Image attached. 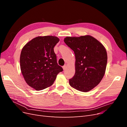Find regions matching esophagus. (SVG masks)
Listing matches in <instances>:
<instances>
[{"instance_id": "obj_1", "label": "esophagus", "mask_w": 127, "mask_h": 127, "mask_svg": "<svg viewBox=\"0 0 127 127\" xmlns=\"http://www.w3.org/2000/svg\"><path fill=\"white\" fill-rule=\"evenodd\" d=\"M63 69H64V70L66 69V68H67V64H64V66L63 67Z\"/></svg>"}]
</instances>
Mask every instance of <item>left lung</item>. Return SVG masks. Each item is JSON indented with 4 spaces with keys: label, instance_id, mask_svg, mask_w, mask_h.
<instances>
[{
    "label": "left lung",
    "instance_id": "8db88e82",
    "mask_svg": "<svg viewBox=\"0 0 127 127\" xmlns=\"http://www.w3.org/2000/svg\"><path fill=\"white\" fill-rule=\"evenodd\" d=\"M64 42L74 51L75 74L69 80L75 89L87 92L101 82L105 74L107 52L103 45L89 35L67 36Z\"/></svg>",
    "mask_w": 127,
    "mask_h": 127
}]
</instances>
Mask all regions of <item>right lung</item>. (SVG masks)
I'll use <instances>...</instances> for the list:
<instances>
[{
	"mask_svg": "<svg viewBox=\"0 0 127 127\" xmlns=\"http://www.w3.org/2000/svg\"><path fill=\"white\" fill-rule=\"evenodd\" d=\"M54 36H37L23 48L20 67L26 83L37 91L51 86L63 69L57 62L55 46L59 41Z\"/></svg>",
	"mask_w": 127,
	"mask_h": 127,
	"instance_id": "right-lung-1",
	"label": "right lung"
}]
</instances>
